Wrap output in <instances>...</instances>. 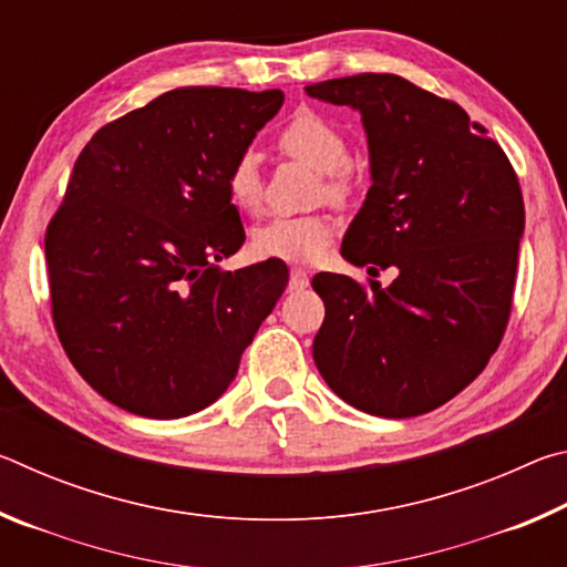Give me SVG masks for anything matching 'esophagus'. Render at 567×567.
I'll return each mask as SVG.
<instances>
[{
    "label": "esophagus",
    "instance_id": "1",
    "mask_svg": "<svg viewBox=\"0 0 567 567\" xmlns=\"http://www.w3.org/2000/svg\"><path fill=\"white\" fill-rule=\"evenodd\" d=\"M307 285H310V275L300 270V267H295L290 275V290H305Z\"/></svg>",
    "mask_w": 567,
    "mask_h": 567
}]
</instances>
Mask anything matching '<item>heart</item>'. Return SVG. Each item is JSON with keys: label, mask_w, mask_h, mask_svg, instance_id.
<instances>
[{"label": "heart", "mask_w": 567, "mask_h": 567, "mask_svg": "<svg viewBox=\"0 0 567 567\" xmlns=\"http://www.w3.org/2000/svg\"><path fill=\"white\" fill-rule=\"evenodd\" d=\"M277 150L285 157L312 167L320 177L318 197L332 205H350L360 192V169L350 159V142L332 120L300 110L277 132ZM225 192L239 213L255 215L262 207V172L255 152H239L225 169ZM334 235L328 215L272 217L252 233V247L262 257L307 262L322 255Z\"/></svg>", "instance_id": "1"}]
</instances>
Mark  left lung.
<instances>
[{
  "label": "left lung",
  "mask_w": 567,
  "mask_h": 567,
  "mask_svg": "<svg viewBox=\"0 0 567 567\" xmlns=\"http://www.w3.org/2000/svg\"><path fill=\"white\" fill-rule=\"evenodd\" d=\"M360 110L368 189L342 257L395 267L390 287L320 272L324 322L312 358L352 408L415 417L465 390L501 344L525 227L520 182L495 140L457 102L398 74L364 72L307 87Z\"/></svg>",
  "instance_id": "left-lung-1"
}]
</instances>
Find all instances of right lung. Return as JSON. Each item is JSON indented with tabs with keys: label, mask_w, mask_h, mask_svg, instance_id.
I'll list each match as a JSON object with an SVG mask.
<instances>
[{
	"label": "right lung",
	"mask_w": 567,
	"mask_h": 567,
	"mask_svg": "<svg viewBox=\"0 0 567 567\" xmlns=\"http://www.w3.org/2000/svg\"><path fill=\"white\" fill-rule=\"evenodd\" d=\"M280 90L179 87L84 145L44 255L56 338L104 400L172 420L235 380L290 270L223 272L245 243L225 169L280 112Z\"/></svg>",
	"instance_id": "right-lung-1"
}]
</instances>
